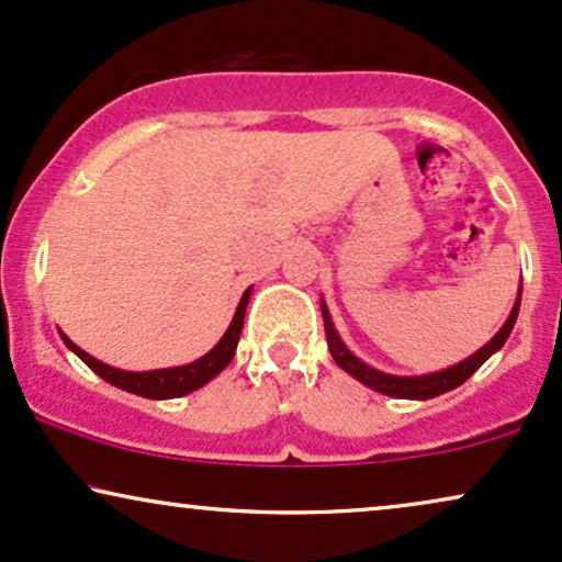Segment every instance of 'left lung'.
I'll list each match as a JSON object with an SVG mask.
<instances>
[{"label": "left lung", "instance_id": "8db88e82", "mask_svg": "<svg viewBox=\"0 0 562 562\" xmlns=\"http://www.w3.org/2000/svg\"><path fill=\"white\" fill-rule=\"evenodd\" d=\"M518 303H521V297L516 301L514 311H510V316H508V322L503 324V329L495 334V337L490 339V342L482 347V350L474 352L472 358H467L464 363L446 368V371H438V373H430V375H409V379H407V375L381 373V371H375V368L366 366L363 360L355 358V355L342 345L339 334L334 331L331 316H329V311H326L324 303H322V316H324V331H326V342H329V352H331V358L337 360L339 368H345V371L355 375V379H358L360 383L371 386L373 392H381L386 396H400V400H432V396L446 394V392H451V389L461 386V383L470 379V375L477 371L482 363H485L490 355H493L495 350H501V347L506 345L508 334L516 324Z\"/></svg>", "mask_w": 562, "mask_h": 562}]
</instances>
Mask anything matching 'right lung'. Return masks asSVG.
Segmentation results:
<instances>
[{"label":"right lung","mask_w":562,"mask_h":562,"mask_svg":"<svg viewBox=\"0 0 562 562\" xmlns=\"http://www.w3.org/2000/svg\"><path fill=\"white\" fill-rule=\"evenodd\" d=\"M248 297H251V290H246L244 297H240L236 316H233V322L228 326V331L223 334V339H220V342L212 347L204 358H199L194 363L181 366V368H166V371H147V373L119 371V368L105 366L101 360L92 358V355L80 350V347H77L69 337H64V334L61 339L69 350L80 355L85 363L101 375L103 381H109L111 386H119L124 389V392L137 394V396H147V400H173V396H183L194 392L199 386H204V383L215 379V375L231 363L233 355H236L240 329H244V314H246Z\"/></svg>","instance_id":"1"}]
</instances>
